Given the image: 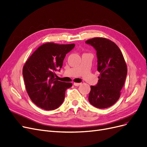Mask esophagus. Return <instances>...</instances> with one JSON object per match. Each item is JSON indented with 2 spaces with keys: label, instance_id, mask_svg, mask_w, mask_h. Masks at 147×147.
<instances>
[{
  "label": "esophagus",
  "instance_id": "obj_1",
  "mask_svg": "<svg viewBox=\"0 0 147 147\" xmlns=\"http://www.w3.org/2000/svg\"><path fill=\"white\" fill-rule=\"evenodd\" d=\"M81 84V83H74V86H79Z\"/></svg>",
  "mask_w": 147,
  "mask_h": 147
}]
</instances>
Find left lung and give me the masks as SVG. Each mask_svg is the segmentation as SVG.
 <instances>
[{
  "label": "left lung",
  "instance_id": "obj_1",
  "mask_svg": "<svg viewBox=\"0 0 147 147\" xmlns=\"http://www.w3.org/2000/svg\"><path fill=\"white\" fill-rule=\"evenodd\" d=\"M96 51L99 80L91 86L88 100L94 107L103 109L117 101L127 74L122 53L115 43L105 38L95 37L85 42Z\"/></svg>",
  "mask_w": 147,
  "mask_h": 147
}]
</instances>
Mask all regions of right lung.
Wrapping results in <instances>:
<instances>
[{
    "instance_id": "obj_1",
    "label": "right lung",
    "mask_w": 147,
    "mask_h": 147,
    "mask_svg": "<svg viewBox=\"0 0 147 147\" xmlns=\"http://www.w3.org/2000/svg\"><path fill=\"white\" fill-rule=\"evenodd\" d=\"M74 47V43H47L38 48L26 62L22 73L26 91L31 100L42 109L59 108L65 99V91L71 87V83L57 80L55 72L61 70L65 56Z\"/></svg>"
}]
</instances>
